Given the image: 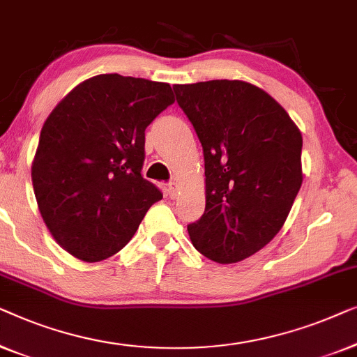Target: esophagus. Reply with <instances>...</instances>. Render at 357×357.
I'll return each mask as SVG.
<instances>
[{
  "label": "esophagus",
  "instance_id": "1",
  "mask_svg": "<svg viewBox=\"0 0 357 357\" xmlns=\"http://www.w3.org/2000/svg\"><path fill=\"white\" fill-rule=\"evenodd\" d=\"M168 195L172 199H176L179 195V184L174 183V181H172V183L168 184Z\"/></svg>",
  "mask_w": 357,
  "mask_h": 357
}]
</instances>
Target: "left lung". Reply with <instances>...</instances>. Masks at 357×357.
<instances>
[{
	"instance_id": "left-lung-1",
	"label": "left lung",
	"mask_w": 357,
	"mask_h": 357,
	"mask_svg": "<svg viewBox=\"0 0 357 357\" xmlns=\"http://www.w3.org/2000/svg\"><path fill=\"white\" fill-rule=\"evenodd\" d=\"M173 90L205 160V212L188 227L189 238L213 262H241L288 218L303 184V135L277 100L244 80Z\"/></svg>"
}]
</instances>
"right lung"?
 Wrapping results in <instances>:
<instances>
[{
  "label": "right lung",
  "instance_id": "right-lung-1",
  "mask_svg": "<svg viewBox=\"0 0 357 357\" xmlns=\"http://www.w3.org/2000/svg\"><path fill=\"white\" fill-rule=\"evenodd\" d=\"M172 103L167 82L100 74L50 113L32 184L40 215L66 252L84 262L112 257L163 199L140 172L145 129Z\"/></svg>",
  "mask_w": 357,
  "mask_h": 357
}]
</instances>
